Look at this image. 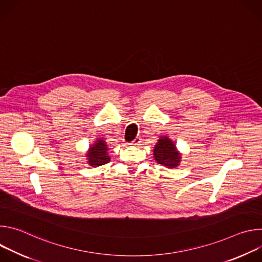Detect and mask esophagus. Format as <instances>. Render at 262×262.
Segmentation results:
<instances>
[{
	"label": "esophagus",
	"mask_w": 262,
	"mask_h": 262,
	"mask_svg": "<svg viewBox=\"0 0 262 262\" xmlns=\"http://www.w3.org/2000/svg\"><path fill=\"white\" fill-rule=\"evenodd\" d=\"M141 142H142V139H141L140 137H136V138L130 142V145L139 146V145H141Z\"/></svg>",
	"instance_id": "esophagus-1"
}]
</instances>
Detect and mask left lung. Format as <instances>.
<instances>
[{"label": "left lung", "mask_w": 262, "mask_h": 262, "mask_svg": "<svg viewBox=\"0 0 262 262\" xmlns=\"http://www.w3.org/2000/svg\"><path fill=\"white\" fill-rule=\"evenodd\" d=\"M156 161L168 168L177 167L180 163V156L177 152L173 142L167 138H161L154 150Z\"/></svg>", "instance_id": "8db88e82"}]
</instances>
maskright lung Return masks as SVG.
<instances>
[{
	"label": "right lung",
	"instance_id": "obj_1",
	"mask_svg": "<svg viewBox=\"0 0 262 262\" xmlns=\"http://www.w3.org/2000/svg\"><path fill=\"white\" fill-rule=\"evenodd\" d=\"M108 149L103 140L98 139V141L90 147V150L87 154L89 165L92 167H97L105 165L110 162V157L107 156Z\"/></svg>",
	"mask_w": 262,
	"mask_h": 262
}]
</instances>
